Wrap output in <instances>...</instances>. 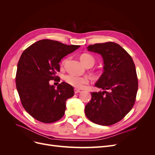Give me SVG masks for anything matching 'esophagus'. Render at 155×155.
Here are the masks:
<instances>
[{
  "instance_id": "esophagus-1",
  "label": "esophagus",
  "mask_w": 155,
  "mask_h": 155,
  "mask_svg": "<svg viewBox=\"0 0 155 155\" xmlns=\"http://www.w3.org/2000/svg\"><path fill=\"white\" fill-rule=\"evenodd\" d=\"M81 91L79 90V89H77V88H74V93L75 94H77V93H79Z\"/></svg>"
}]
</instances>
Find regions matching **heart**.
I'll list each match as a JSON object with an SVG mask.
<instances>
[{"label": "heart", "instance_id": "b5f03b06", "mask_svg": "<svg viewBox=\"0 0 155 155\" xmlns=\"http://www.w3.org/2000/svg\"><path fill=\"white\" fill-rule=\"evenodd\" d=\"M80 60L81 63L85 65V66L92 65V67L95 63V59L94 58L92 55L88 54H84L81 55L80 57ZM65 61H66V60H64L63 62V65L64 64ZM64 80L68 84H69V85L76 88H82L89 81L88 78L87 77L74 76V75L72 74L67 75V76L64 77Z\"/></svg>", "mask_w": 155, "mask_h": 155}]
</instances>
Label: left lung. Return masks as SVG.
<instances>
[{
  "instance_id": "obj_1",
  "label": "left lung",
  "mask_w": 155,
  "mask_h": 155,
  "mask_svg": "<svg viewBox=\"0 0 155 155\" xmlns=\"http://www.w3.org/2000/svg\"><path fill=\"white\" fill-rule=\"evenodd\" d=\"M87 48L100 54L104 66L95 83L104 91L91 93L85 115L98 125L114 124L129 113L135 103L138 85L134 61L120 45L113 42L89 45Z\"/></svg>"
}]
</instances>
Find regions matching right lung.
I'll use <instances>...</instances> for the list:
<instances>
[{"mask_svg":"<svg viewBox=\"0 0 155 155\" xmlns=\"http://www.w3.org/2000/svg\"><path fill=\"white\" fill-rule=\"evenodd\" d=\"M79 46L43 39L23 51L17 64L16 87L23 107L35 120L49 124L64 116L66 101L74 94L73 87L63 81L55 88L49 81L59 78L55 74L61 60Z\"/></svg>","mask_w":155,"mask_h":155,"instance_id":"add662e5","label":"right lung"}]
</instances>
